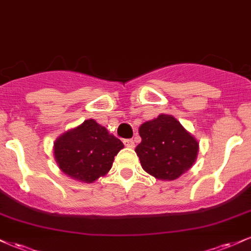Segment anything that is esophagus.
Returning <instances> with one entry per match:
<instances>
[{"label":"esophagus","mask_w":251,"mask_h":251,"mask_svg":"<svg viewBox=\"0 0 251 251\" xmlns=\"http://www.w3.org/2000/svg\"><path fill=\"white\" fill-rule=\"evenodd\" d=\"M124 145H125L126 148L133 149V148H134V142H133V139H124Z\"/></svg>","instance_id":"34e87169"}]
</instances>
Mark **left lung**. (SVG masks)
<instances>
[{
  "instance_id": "8db88e82",
  "label": "left lung",
  "mask_w": 251,
  "mask_h": 251,
  "mask_svg": "<svg viewBox=\"0 0 251 251\" xmlns=\"http://www.w3.org/2000/svg\"><path fill=\"white\" fill-rule=\"evenodd\" d=\"M135 148L144 171L160 180H175L191 169L200 143L174 116L159 114L139 127Z\"/></svg>"
}]
</instances>
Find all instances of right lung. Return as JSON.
<instances>
[{
    "label": "right lung",
    "mask_w": 251,
    "mask_h": 251,
    "mask_svg": "<svg viewBox=\"0 0 251 251\" xmlns=\"http://www.w3.org/2000/svg\"><path fill=\"white\" fill-rule=\"evenodd\" d=\"M124 144L94 119L68 129L56 138L54 159L65 175L73 179L93 183L111 170L114 155Z\"/></svg>",
    "instance_id": "right-lung-1"
}]
</instances>
